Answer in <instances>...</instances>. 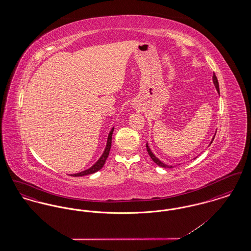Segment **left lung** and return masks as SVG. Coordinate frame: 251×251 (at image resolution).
I'll return each mask as SVG.
<instances>
[{
  "instance_id": "obj_1",
  "label": "left lung",
  "mask_w": 251,
  "mask_h": 251,
  "mask_svg": "<svg viewBox=\"0 0 251 251\" xmlns=\"http://www.w3.org/2000/svg\"><path fill=\"white\" fill-rule=\"evenodd\" d=\"M213 81H214V84H215V87H216V90H217V92L219 93V84H218V81H217V78H216V76H215V73L214 72V75H213ZM215 136H214V138H213V140H212V142L211 144L213 143V141H214V139H215ZM210 144V145H211ZM146 147H147V151H148V152H149V155L151 156V158L153 160V162L155 163L156 165H158L159 167H167V168H171L172 167H169V166H167L166 164H164V163H162L158 158H156L155 155L151 152V151L150 150V148H149V146H148V144L146 145Z\"/></svg>"
}]
</instances>
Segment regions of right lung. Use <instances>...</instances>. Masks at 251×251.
Instances as JSON below:
<instances>
[{
    "mask_svg": "<svg viewBox=\"0 0 251 251\" xmlns=\"http://www.w3.org/2000/svg\"><path fill=\"white\" fill-rule=\"evenodd\" d=\"M113 131H114V128L111 130L109 135H108L107 139V145H106V148H105V151L103 152V154L101 155V157L98 160V162L96 163L94 166L82 171L80 173H77V174H73L72 176L73 177H81V176H84V175H88V174H92V173H95L98 170H100V168H102V167L104 166L105 162H106V159L109 156V152H110V149H111V146H112V134H113Z\"/></svg>",
    "mask_w": 251,
    "mask_h": 251,
    "instance_id": "1",
    "label": "right lung"
}]
</instances>
